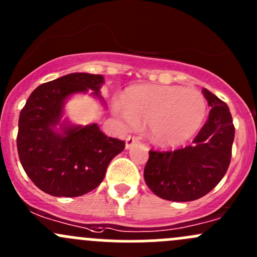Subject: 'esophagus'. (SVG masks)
<instances>
[{
	"instance_id": "obj_1",
	"label": "esophagus",
	"mask_w": 257,
	"mask_h": 257,
	"mask_svg": "<svg viewBox=\"0 0 257 257\" xmlns=\"http://www.w3.org/2000/svg\"><path fill=\"white\" fill-rule=\"evenodd\" d=\"M138 142V138L137 137H133V136H126L125 138V148L126 149H129V148L133 147L134 144Z\"/></svg>"
}]
</instances>
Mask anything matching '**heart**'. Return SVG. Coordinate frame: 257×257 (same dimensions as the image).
I'll use <instances>...</instances> for the list:
<instances>
[{"instance_id": "b5f03b06", "label": "heart", "mask_w": 257, "mask_h": 257, "mask_svg": "<svg viewBox=\"0 0 257 257\" xmlns=\"http://www.w3.org/2000/svg\"><path fill=\"white\" fill-rule=\"evenodd\" d=\"M115 110L131 124H149L150 137L160 145H177L198 132L206 100L198 89L178 85H139L128 89Z\"/></svg>"}]
</instances>
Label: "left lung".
<instances>
[{"instance_id": "left-lung-1", "label": "left lung", "mask_w": 257, "mask_h": 257, "mask_svg": "<svg viewBox=\"0 0 257 257\" xmlns=\"http://www.w3.org/2000/svg\"><path fill=\"white\" fill-rule=\"evenodd\" d=\"M203 94L211 110L194 138V145L149 150L145 183L165 200L191 201L206 195L224 178L230 165L235 126L229 107L205 88Z\"/></svg>"}]
</instances>
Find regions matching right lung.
<instances>
[{
  "mask_svg": "<svg viewBox=\"0 0 257 257\" xmlns=\"http://www.w3.org/2000/svg\"><path fill=\"white\" fill-rule=\"evenodd\" d=\"M103 77L72 73L38 85L18 119L17 150L26 174L37 188L53 196L74 198L97 188L107 167L123 152L125 142L107 137L97 124L53 131L68 95L92 89L99 95Z\"/></svg>",
  "mask_w": 257,
  "mask_h": 257,
  "instance_id": "1",
  "label": "right lung"
}]
</instances>
